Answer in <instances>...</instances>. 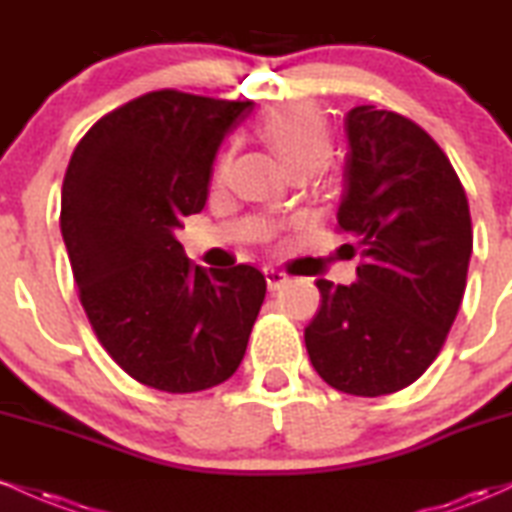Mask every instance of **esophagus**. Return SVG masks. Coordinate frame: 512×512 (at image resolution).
<instances>
[{
	"mask_svg": "<svg viewBox=\"0 0 512 512\" xmlns=\"http://www.w3.org/2000/svg\"><path fill=\"white\" fill-rule=\"evenodd\" d=\"M264 279H267L269 291H276L279 286H284L286 281H289V274L281 272V269H276V267H264Z\"/></svg>",
	"mask_w": 512,
	"mask_h": 512,
	"instance_id": "obj_1",
	"label": "esophagus"
}]
</instances>
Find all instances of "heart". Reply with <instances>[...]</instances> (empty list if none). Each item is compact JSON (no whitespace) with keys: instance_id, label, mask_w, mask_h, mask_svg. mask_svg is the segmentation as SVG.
Here are the masks:
<instances>
[{"instance_id":"heart-1","label":"heart","mask_w":512,"mask_h":512,"mask_svg":"<svg viewBox=\"0 0 512 512\" xmlns=\"http://www.w3.org/2000/svg\"><path fill=\"white\" fill-rule=\"evenodd\" d=\"M257 134L293 175H308L325 161L332 149V132L327 120L310 105H284L264 115ZM231 156L221 154L216 161L214 178L221 180Z\"/></svg>"}]
</instances>
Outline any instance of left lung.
I'll use <instances>...</instances> for the list:
<instances>
[{"label":"left lung","instance_id":"8db88e82","mask_svg":"<svg viewBox=\"0 0 512 512\" xmlns=\"http://www.w3.org/2000/svg\"><path fill=\"white\" fill-rule=\"evenodd\" d=\"M346 134L337 223L363 245V264L349 286L317 279L305 349L334 390L380 397L419 380L443 349L467 286L472 216L450 158L409 117L358 105Z\"/></svg>","mask_w":512,"mask_h":512}]
</instances>
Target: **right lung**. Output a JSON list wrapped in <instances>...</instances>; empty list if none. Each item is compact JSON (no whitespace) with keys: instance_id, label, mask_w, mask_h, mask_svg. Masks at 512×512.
Here are the masks:
<instances>
[{"instance_id":"obj_1","label":"right lung","mask_w":512,"mask_h":512,"mask_svg":"<svg viewBox=\"0 0 512 512\" xmlns=\"http://www.w3.org/2000/svg\"><path fill=\"white\" fill-rule=\"evenodd\" d=\"M252 108L144 93L88 129L64 173L60 228L88 322L117 366L154 390H209L248 349L264 274L197 267L175 231L204 209L216 151Z\"/></svg>"}]
</instances>
